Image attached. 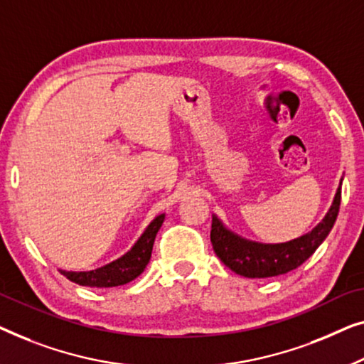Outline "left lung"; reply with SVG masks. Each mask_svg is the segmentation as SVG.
<instances>
[{
	"label": "left lung",
	"instance_id": "obj_1",
	"mask_svg": "<svg viewBox=\"0 0 364 364\" xmlns=\"http://www.w3.org/2000/svg\"><path fill=\"white\" fill-rule=\"evenodd\" d=\"M341 181L343 178L325 218L311 231L289 242L265 244L245 239L228 229L226 224L213 214L211 242L214 252L226 267L247 279L275 277L296 269L318 249L333 228L340 209Z\"/></svg>",
	"mask_w": 364,
	"mask_h": 364
}]
</instances>
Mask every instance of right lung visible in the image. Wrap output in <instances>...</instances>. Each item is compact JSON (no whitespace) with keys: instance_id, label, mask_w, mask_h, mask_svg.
I'll list each match as a JSON object with an SVG mask.
<instances>
[{"instance_id":"add662e5","label":"right lung","mask_w":364,"mask_h":364,"mask_svg":"<svg viewBox=\"0 0 364 364\" xmlns=\"http://www.w3.org/2000/svg\"><path fill=\"white\" fill-rule=\"evenodd\" d=\"M165 221V213L158 214L151 219V223L145 228V231L140 234V237L135 240V244L127 250L119 259L102 265V267L92 270H82V272H74V270L59 269V272L68 277L70 282L84 285V287H99V289H107V287H119L125 285L135 280L146 264L150 262L153 242H155L156 232L160 231L161 224Z\"/></svg>"}]
</instances>
